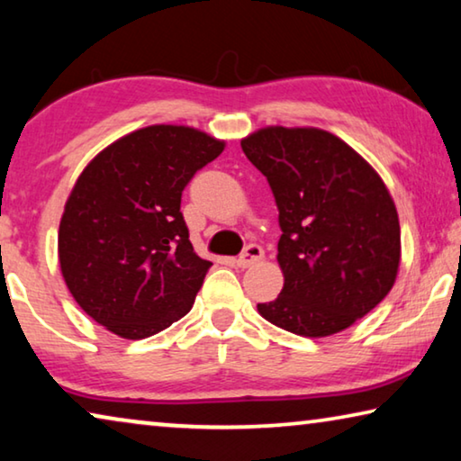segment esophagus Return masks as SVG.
I'll list each match as a JSON object with an SVG mask.
<instances>
[{"instance_id": "1", "label": "esophagus", "mask_w": 461, "mask_h": 461, "mask_svg": "<svg viewBox=\"0 0 461 461\" xmlns=\"http://www.w3.org/2000/svg\"><path fill=\"white\" fill-rule=\"evenodd\" d=\"M261 258H264V247L258 245V243H249L245 247V251L237 258V266L239 267H249L253 264H258Z\"/></svg>"}]
</instances>
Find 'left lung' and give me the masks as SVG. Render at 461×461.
<instances>
[{"instance_id":"left-lung-1","label":"left lung","mask_w":461,"mask_h":461,"mask_svg":"<svg viewBox=\"0 0 461 461\" xmlns=\"http://www.w3.org/2000/svg\"><path fill=\"white\" fill-rule=\"evenodd\" d=\"M270 183L285 288L259 303L296 336L338 334L385 299L400 266V222L379 175L348 144L313 127H267L240 141Z\"/></svg>"}]
</instances>
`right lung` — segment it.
Segmentation results:
<instances>
[{"label":"right lung","instance_id":"add662e5","mask_svg":"<svg viewBox=\"0 0 461 461\" xmlns=\"http://www.w3.org/2000/svg\"><path fill=\"white\" fill-rule=\"evenodd\" d=\"M224 141L183 125L117 140L84 168L59 224V264L76 303L113 334L154 336L181 320L210 261L194 251L181 195Z\"/></svg>","mask_w":461,"mask_h":461}]
</instances>
